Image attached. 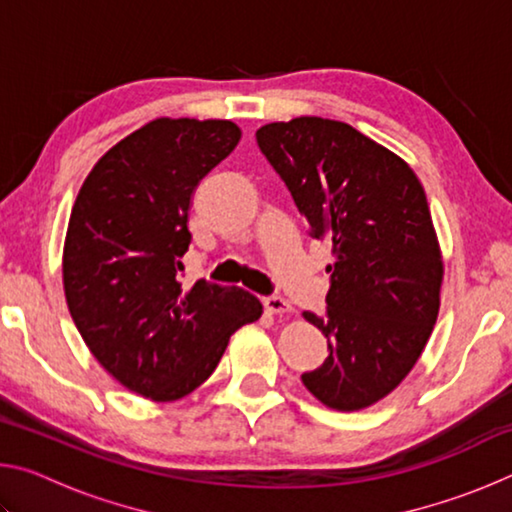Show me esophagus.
<instances>
[{
  "instance_id": "34e87169",
  "label": "esophagus",
  "mask_w": 512,
  "mask_h": 512,
  "mask_svg": "<svg viewBox=\"0 0 512 512\" xmlns=\"http://www.w3.org/2000/svg\"><path fill=\"white\" fill-rule=\"evenodd\" d=\"M262 302H264L266 311H271V314H291L293 311L291 302L280 298V296H266Z\"/></svg>"
}]
</instances>
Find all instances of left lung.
Segmentation results:
<instances>
[{
    "instance_id": "1",
    "label": "left lung",
    "mask_w": 512,
    "mask_h": 512,
    "mask_svg": "<svg viewBox=\"0 0 512 512\" xmlns=\"http://www.w3.org/2000/svg\"><path fill=\"white\" fill-rule=\"evenodd\" d=\"M255 137L309 235L332 241L327 314H302L329 354L302 384L329 409H366L400 386L436 325L443 257L427 196L400 155L343 121H273Z\"/></svg>"
}]
</instances>
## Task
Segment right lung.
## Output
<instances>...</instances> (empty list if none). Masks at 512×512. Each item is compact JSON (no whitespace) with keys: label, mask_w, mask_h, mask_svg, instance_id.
I'll return each instance as SVG.
<instances>
[{"label":"right lung","mask_w":512,"mask_h":512,"mask_svg":"<svg viewBox=\"0 0 512 512\" xmlns=\"http://www.w3.org/2000/svg\"><path fill=\"white\" fill-rule=\"evenodd\" d=\"M239 140L228 119H153L94 164L69 216V314L94 359L153 402L196 391L230 336L262 316L253 293L178 277L194 189Z\"/></svg>","instance_id":"add662e5"}]
</instances>
